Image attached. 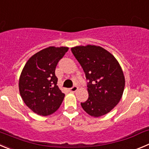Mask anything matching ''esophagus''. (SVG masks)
<instances>
[{"label":"esophagus","instance_id":"obj_1","mask_svg":"<svg viewBox=\"0 0 149 149\" xmlns=\"http://www.w3.org/2000/svg\"><path fill=\"white\" fill-rule=\"evenodd\" d=\"M77 90H78V87H77V86L75 85V86H73V87H71V88L70 89V91L72 92V93H75V92H76Z\"/></svg>","mask_w":149,"mask_h":149}]
</instances>
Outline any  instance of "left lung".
<instances>
[{"mask_svg": "<svg viewBox=\"0 0 149 149\" xmlns=\"http://www.w3.org/2000/svg\"><path fill=\"white\" fill-rule=\"evenodd\" d=\"M71 51L82 67L89 80V98L81 103L84 111L93 117L110 112L123 95L125 77L120 64L112 54L96 45H80Z\"/></svg>", "mask_w": 149, "mask_h": 149, "instance_id": "left-lung-1", "label": "left lung"}]
</instances>
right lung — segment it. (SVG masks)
<instances>
[{"mask_svg": "<svg viewBox=\"0 0 149 149\" xmlns=\"http://www.w3.org/2000/svg\"><path fill=\"white\" fill-rule=\"evenodd\" d=\"M68 47L51 46L31 56L19 79V91L26 106L36 114L50 115L59 108L65 94L57 86L56 67Z\"/></svg>", "mask_w": 149, "mask_h": 149, "instance_id": "obj_1", "label": "right lung"}]
</instances>
